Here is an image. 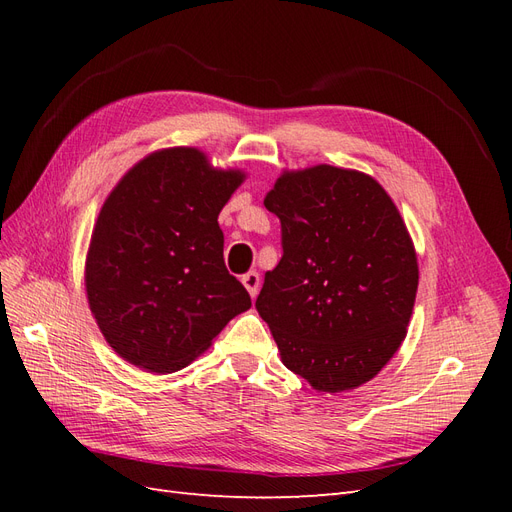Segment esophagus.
<instances>
[{
    "label": "esophagus",
    "mask_w": 512,
    "mask_h": 512,
    "mask_svg": "<svg viewBox=\"0 0 512 512\" xmlns=\"http://www.w3.org/2000/svg\"><path fill=\"white\" fill-rule=\"evenodd\" d=\"M241 282H243V286L247 288V292H250V297L256 299L258 288H260V275H258L256 271H247V273L241 277Z\"/></svg>",
    "instance_id": "1"
}]
</instances>
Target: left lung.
I'll list each match as a JSON object with an SVG mask.
<instances>
[{
	"label": "left lung",
	"mask_w": 512,
	"mask_h": 512,
	"mask_svg": "<svg viewBox=\"0 0 512 512\" xmlns=\"http://www.w3.org/2000/svg\"><path fill=\"white\" fill-rule=\"evenodd\" d=\"M282 260L256 299L282 363L316 391L369 382L406 337L418 288L412 239L382 185L359 170H286L265 198Z\"/></svg>",
	"instance_id": "obj_1"
}]
</instances>
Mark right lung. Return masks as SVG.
Instances as JSON below:
<instances>
[{
	"mask_svg": "<svg viewBox=\"0 0 512 512\" xmlns=\"http://www.w3.org/2000/svg\"><path fill=\"white\" fill-rule=\"evenodd\" d=\"M245 175L173 147L134 164L108 194L85 262L89 309L121 359L173 374L252 299L224 265L218 215Z\"/></svg>",
	"mask_w": 512,
	"mask_h": 512,
	"instance_id": "right-lung-1",
	"label": "right lung"
}]
</instances>
